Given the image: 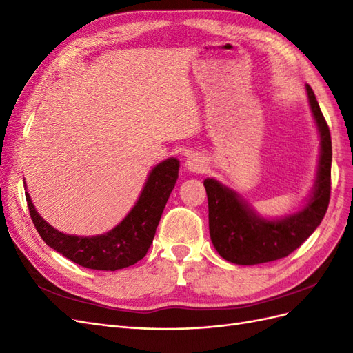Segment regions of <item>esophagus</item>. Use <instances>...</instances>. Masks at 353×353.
Here are the masks:
<instances>
[{
	"mask_svg": "<svg viewBox=\"0 0 353 353\" xmlns=\"http://www.w3.org/2000/svg\"><path fill=\"white\" fill-rule=\"evenodd\" d=\"M185 165H187V168L190 170H193V172H203V170L206 169L205 157H203L201 154H191V156H188Z\"/></svg>",
	"mask_w": 353,
	"mask_h": 353,
	"instance_id": "esophagus-1",
	"label": "esophagus"
}]
</instances>
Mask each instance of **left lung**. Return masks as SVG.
I'll return each mask as SVG.
<instances>
[{"label": "left lung", "mask_w": 353, "mask_h": 353, "mask_svg": "<svg viewBox=\"0 0 353 353\" xmlns=\"http://www.w3.org/2000/svg\"><path fill=\"white\" fill-rule=\"evenodd\" d=\"M306 91L321 137V157L314 194L302 212L279 221H265L256 216L232 190L212 178L205 179L210 240L228 262L256 265L285 258L301 248L325 215L331 194V135L309 85Z\"/></svg>", "instance_id": "left-lung-1"}]
</instances>
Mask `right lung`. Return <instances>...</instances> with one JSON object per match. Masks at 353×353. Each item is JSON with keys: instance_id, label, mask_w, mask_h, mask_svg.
Instances as JSON below:
<instances>
[{"instance_id": "1", "label": "right lung", "mask_w": 353, "mask_h": 353, "mask_svg": "<svg viewBox=\"0 0 353 353\" xmlns=\"http://www.w3.org/2000/svg\"><path fill=\"white\" fill-rule=\"evenodd\" d=\"M179 162L170 157L148 175L143 193L128 216L104 236H68L42 219L26 193L32 222L50 248L83 268L116 271L143 259L153 243L156 228L178 178Z\"/></svg>"}]
</instances>
